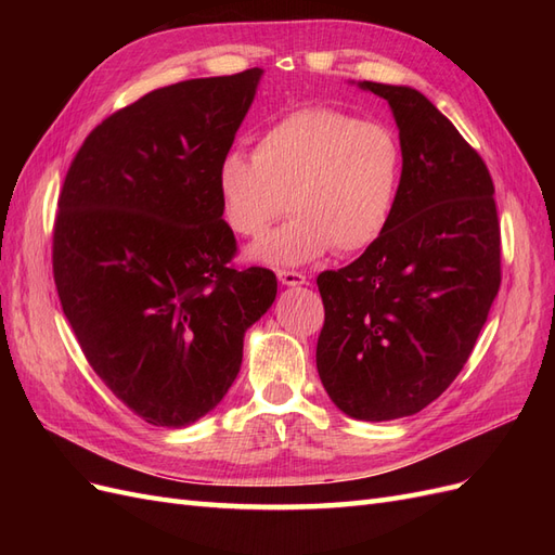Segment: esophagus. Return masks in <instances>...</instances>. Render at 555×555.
Here are the masks:
<instances>
[{"instance_id":"obj_1","label":"esophagus","mask_w":555,"mask_h":555,"mask_svg":"<svg viewBox=\"0 0 555 555\" xmlns=\"http://www.w3.org/2000/svg\"><path fill=\"white\" fill-rule=\"evenodd\" d=\"M278 278L287 287H300V284H308V278L298 271H278Z\"/></svg>"}]
</instances>
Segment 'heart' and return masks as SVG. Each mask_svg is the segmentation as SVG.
<instances>
[{
  "label": "heart",
  "instance_id": "obj_1",
  "mask_svg": "<svg viewBox=\"0 0 555 555\" xmlns=\"http://www.w3.org/2000/svg\"><path fill=\"white\" fill-rule=\"evenodd\" d=\"M402 180L396 133L328 106L298 108L263 129L255 157L227 153L217 194L233 233L263 238L284 210L294 212L257 259L300 263L326 249L357 255L389 229Z\"/></svg>",
  "mask_w": 555,
  "mask_h": 555
}]
</instances>
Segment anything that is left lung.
Segmentation results:
<instances>
[{"instance_id": "obj_1", "label": "left lung", "mask_w": 555, "mask_h": 555, "mask_svg": "<svg viewBox=\"0 0 555 555\" xmlns=\"http://www.w3.org/2000/svg\"><path fill=\"white\" fill-rule=\"evenodd\" d=\"M359 86L393 111L402 180L384 236L317 278V371L345 414L389 422L440 398L473 354L502 280L500 222L483 159L422 92Z\"/></svg>"}]
</instances>
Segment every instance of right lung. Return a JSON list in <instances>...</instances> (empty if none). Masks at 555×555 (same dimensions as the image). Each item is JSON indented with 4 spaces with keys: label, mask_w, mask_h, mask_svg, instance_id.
Instances as JSON below:
<instances>
[{
    "label": "right lung",
    "mask_w": 555,
    "mask_h": 555,
    "mask_svg": "<svg viewBox=\"0 0 555 555\" xmlns=\"http://www.w3.org/2000/svg\"><path fill=\"white\" fill-rule=\"evenodd\" d=\"M261 69L192 78L96 125L57 201L53 275L92 371L143 422L182 428L224 398L275 273L236 268L217 166Z\"/></svg>",
    "instance_id": "obj_1"
}]
</instances>
